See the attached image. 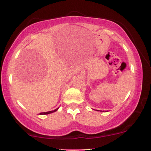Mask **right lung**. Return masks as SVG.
Segmentation results:
<instances>
[{
	"label": "right lung",
	"mask_w": 151,
	"mask_h": 151,
	"mask_svg": "<svg viewBox=\"0 0 151 151\" xmlns=\"http://www.w3.org/2000/svg\"><path fill=\"white\" fill-rule=\"evenodd\" d=\"M58 108L56 109H55V110H54V111H47V112H42V113H40V115H45V114H49L53 113V112L56 111H58Z\"/></svg>",
	"instance_id": "right-lung-1"
}]
</instances>
